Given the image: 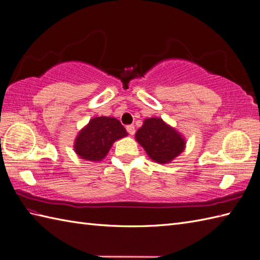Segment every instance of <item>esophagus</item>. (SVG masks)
I'll return each instance as SVG.
<instances>
[{"instance_id": "obj_1", "label": "esophagus", "mask_w": 260, "mask_h": 260, "mask_svg": "<svg viewBox=\"0 0 260 260\" xmlns=\"http://www.w3.org/2000/svg\"><path fill=\"white\" fill-rule=\"evenodd\" d=\"M127 132H128L129 135H134L135 134V126L134 125H128L126 127Z\"/></svg>"}]
</instances>
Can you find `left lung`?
<instances>
[{"instance_id": "left-lung-1", "label": "left lung", "mask_w": 260, "mask_h": 260, "mask_svg": "<svg viewBox=\"0 0 260 260\" xmlns=\"http://www.w3.org/2000/svg\"><path fill=\"white\" fill-rule=\"evenodd\" d=\"M136 142L154 162L168 164L185 150L184 136L159 117L146 118L135 134Z\"/></svg>"}]
</instances>
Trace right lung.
Wrapping results in <instances>:
<instances>
[{
	"label": "right lung",
	"mask_w": 260,
	"mask_h": 260,
	"mask_svg": "<svg viewBox=\"0 0 260 260\" xmlns=\"http://www.w3.org/2000/svg\"><path fill=\"white\" fill-rule=\"evenodd\" d=\"M127 135L125 127L115 117H93L77 135L74 151L82 159L99 162L106 157L116 141Z\"/></svg>",
	"instance_id": "1"
}]
</instances>
